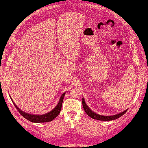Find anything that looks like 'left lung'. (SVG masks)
Masks as SVG:
<instances>
[{
    "label": "left lung",
    "instance_id": "1",
    "mask_svg": "<svg viewBox=\"0 0 148 148\" xmlns=\"http://www.w3.org/2000/svg\"><path fill=\"white\" fill-rule=\"evenodd\" d=\"M82 104H83V109L84 110L85 112L87 113V114L91 118L94 119H97V120H99V121H112V120H114L118 119L119 118H120L121 116H122L123 114H125L127 111L128 110H126L125 111H123L119 114H115L113 116H103V115H100L94 112H92L89 107L86 105V103H85L84 99L83 98L82 99Z\"/></svg>",
    "mask_w": 148,
    "mask_h": 148
}]
</instances>
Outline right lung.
Here are the masks:
<instances>
[{"instance_id":"1","label":"right lung","mask_w":148,"mask_h":148,"mask_svg":"<svg viewBox=\"0 0 148 148\" xmlns=\"http://www.w3.org/2000/svg\"><path fill=\"white\" fill-rule=\"evenodd\" d=\"M65 95V92L64 93V94L61 95L58 104H57V106L55 107H54V109H53L50 112L44 114H32L25 113V112H23L20 109V108L16 106V104L14 103L11 97L10 96V97L12 100L14 105L15 106V107H16L17 110L18 111V112L22 115L23 117H24L25 119H27L28 121H29L30 122H35V123H40V122H50V121H53L59 114L60 110H61L62 102H63V99H64Z\"/></svg>"}]
</instances>
